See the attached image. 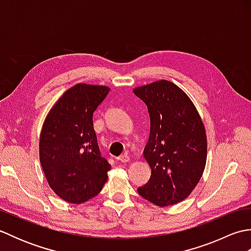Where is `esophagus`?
<instances>
[{
	"label": "esophagus",
	"instance_id": "1",
	"mask_svg": "<svg viewBox=\"0 0 251 251\" xmlns=\"http://www.w3.org/2000/svg\"><path fill=\"white\" fill-rule=\"evenodd\" d=\"M117 161H120L122 163H126V162L129 161V156L127 155V154H122V155L117 157Z\"/></svg>",
	"mask_w": 251,
	"mask_h": 251
}]
</instances>
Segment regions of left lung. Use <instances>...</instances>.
I'll return each instance as SVG.
<instances>
[{"label":"left lung","mask_w":251,"mask_h":251,"mask_svg":"<svg viewBox=\"0 0 251 251\" xmlns=\"http://www.w3.org/2000/svg\"><path fill=\"white\" fill-rule=\"evenodd\" d=\"M134 93L147 104L151 123L143 150L151 177L138 193L161 207L177 204L194 190L205 169L204 124L186 94L166 79L137 87Z\"/></svg>","instance_id":"left-lung-1"}]
</instances>
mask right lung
Here are the masks:
<instances>
[{"label": "right lung", "mask_w": 251, "mask_h": 251, "mask_svg": "<svg viewBox=\"0 0 251 251\" xmlns=\"http://www.w3.org/2000/svg\"><path fill=\"white\" fill-rule=\"evenodd\" d=\"M110 88L77 84L46 116L40 137V162L49 184L68 202L81 204L100 193L111 168L101 155L93 114Z\"/></svg>", "instance_id": "add662e5"}]
</instances>
